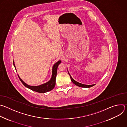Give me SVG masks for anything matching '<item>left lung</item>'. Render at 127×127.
<instances>
[{"mask_svg": "<svg viewBox=\"0 0 127 127\" xmlns=\"http://www.w3.org/2000/svg\"><path fill=\"white\" fill-rule=\"evenodd\" d=\"M68 74H69L70 75V78H71V80L72 81V82H73L75 85L78 86H79V87H85V88H89V87H92L93 86H94L95 84H92V85H86V84H82V83H80L79 82H78L77 81H76L75 80H74L73 78H72V77L71 76V75H70L69 73L68 72Z\"/></svg>", "mask_w": 127, "mask_h": 127, "instance_id": "8db88e82", "label": "left lung"}]
</instances>
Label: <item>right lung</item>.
I'll return each instance as SVG.
<instances>
[{"mask_svg": "<svg viewBox=\"0 0 127 127\" xmlns=\"http://www.w3.org/2000/svg\"><path fill=\"white\" fill-rule=\"evenodd\" d=\"M61 61L59 60L58 61L57 63H56L55 64H54L52 68V75L51 79L47 82L44 83L43 84H41L40 85L38 86H31L27 84H26L19 76L18 75V76H19L21 81L22 82V83L27 88L33 90V91H34L35 92L39 93H47L48 92L51 91V90H52L54 87L55 86L56 84V75H57V68L58 66L59 65L60 63H61ZM13 65L15 68V66L14 65V61H13Z\"/></svg>", "mask_w": 127, "mask_h": 127, "instance_id": "obj_1", "label": "right lung"}]
</instances>
